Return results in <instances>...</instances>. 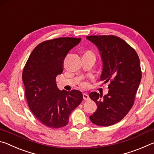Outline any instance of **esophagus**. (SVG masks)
I'll return each mask as SVG.
<instances>
[{
    "instance_id": "34e87169",
    "label": "esophagus",
    "mask_w": 154,
    "mask_h": 154,
    "mask_svg": "<svg viewBox=\"0 0 154 154\" xmlns=\"http://www.w3.org/2000/svg\"><path fill=\"white\" fill-rule=\"evenodd\" d=\"M83 100H88L90 99L89 98V96H88L87 94H83Z\"/></svg>"
}]
</instances>
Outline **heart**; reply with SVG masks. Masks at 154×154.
<instances>
[{
	"mask_svg": "<svg viewBox=\"0 0 154 154\" xmlns=\"http://www.w3.org/2000/svg\"><path fill=\"white\" fill-rule=\"evenodd\" d=\"M87 85H88V84L86 82H82V83H81V86H82V88H85Z\"/></svg>",
	"mask_w": 154,
	"mask_h": 154,
	"instance_id": "obj_1",
	"label": "heart"
}]
</instances>
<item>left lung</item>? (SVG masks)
Returning <instances> with one entry per match:
<instances>
[{
    "label": "left lung",
    "instance_id": "1",
    "mask_svg": "<svg viewBox=\"0 0 154 154\" xmlns=\"http://www.w3.org/2000/svg\"><path fill=\"white\" fill-rule=\"evenodd\" d=\"M86 38L100 52V81L109 82L108 94L103 98L96 92L89 94L97 105L90 119L97 126H109L121 121L134 105L142 76L140 60L136 51L118 36L94 35Z\"/></svg>",
    "mask_w": 154,
    "mask_h": 154
}]
</instances>
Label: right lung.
Returning a JSON list of instances; mask_svg holds the SVG:
<instances>
[{"mask_svg":"<svg viewBox=\"0 0 154 154\" xmlns=\"http://www.w3.org/2000/svg\"><path fill=\"white\" fill-rule=\"evenodd\" d=\"M81 38L60 37L45 41L33 49L22 72L25 96L36 118L49 128H59L69 123L72 111L83 99L79 90L60 91L56 78L63 71L68 52Z\"/></svg>","mask_w":154,"mask_h":154,"instance_id":"add662e5","label":"right lung"}]
</instances>
